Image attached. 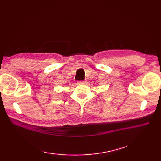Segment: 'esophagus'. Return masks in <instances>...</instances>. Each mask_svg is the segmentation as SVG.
<instances>
[{
  "mask_svg": "<svg viewBox=\"0 0 161 161\" xmlns=\"http://www.w3.org/2000/svg\"><path fill=\"white\" fill-rule=\"evenodd\" d=\"M79 82L80 84H85V83H86V81L85 80H82V81H79Z\"/></svg>",
  "mask_w": 161,
  "mask_h": 161,
  "instance_id": "obj_1",
  "label": "esophagus"
}]
</instances>
